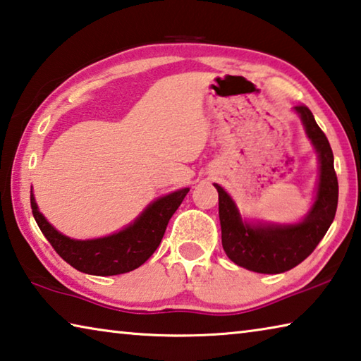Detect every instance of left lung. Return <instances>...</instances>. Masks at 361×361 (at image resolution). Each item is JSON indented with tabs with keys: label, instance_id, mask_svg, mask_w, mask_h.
<instances>
[{
	"label": "left lung",
	"instance_id": "left-lung-1",
	"mask_svg": "<svg viewBox=\"0 0 361 361\" xmlns=\"http://www.w3.org/2000/svg\"><path fill=\"white\" fill-rule=\"evenodd\" d=\"M296 111L305 132L314 143L320 161V181L317 200L302 223L293 226H248L243 224L234 202L221 186L218 189L221 242L228 258L248 271L280 274L296 267L314 252L331 226L338 209V176L334 157L325 133L305 105Z\"/></svg>",
	"mask_w": 361,
	"mask_h": 361
}]
</instances>
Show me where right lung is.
I'll use <instances>...</instances> for the list:
<instances>
[{"label":"right lung","instance_id":"1","mask_svg":"<svg viewBox=\"0 0 361 361\" xmlns=\"http://www.w3.org/2000/svg\"><path fill=\"white\" fill-rule=\"evenodd\" d=\"M189 189L185 188L157 199L129 228L95 240H73L62 235L41 215L33 194L30 195V204L41 232L60 258L90 276H118L140 267L156 252L170 218L181 205Z\"/></svg>","mask_w":361,"mask_h":361}]
</instances>
